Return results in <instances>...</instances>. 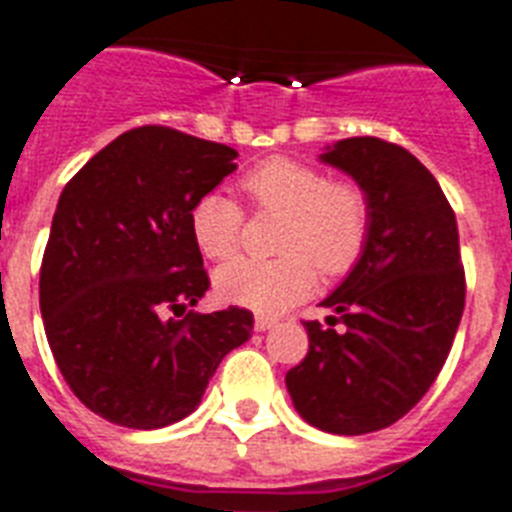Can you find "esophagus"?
I'll return each instance as SVG.
<instances>
[{"label":"esophagus","instance_id":"1","mask_svg":"<svg viewBox=\"0 0 512 512\" xmlns=\"http://www.w3.org/2000/svg\"><path fill=\"white\" fill-rule=\"evenodd\" d=\"M273 326H276V318H268V315H257L255 318L257 331H270Z\"/></svg>","mask_w":512,"mask_h":512}]
</instances>
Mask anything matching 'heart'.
<instances>
[{"label": "heart", "instance_id": "1", "mask_svg": "<svg viewBox=\"0 0 512 512\" xmlns=\"http://www.w3.org/2000/svg\"><path fill=\"white\" fill-rule=\"evenodd\" d=\"M257 210L284 215L276 260L236 257L215 270V292L228 305L255 313H284L315 286V265L326 276L352 268L368 239L371 205L352 181H328L321 168L294 157H268L239 181ZM242 207L220 191L199 197L189 210V231L210 260L239 247Z\"/></svg>", "mask_w": 512, "mask_h": 512}]
</instances>
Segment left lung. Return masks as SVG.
<instances>
[{
    "label": "left lung",
    "mask_w": 512,
    "mask_h": 512,
    "mask_svg": "<svg viewBox=\"0 0 512 512\" xmlns=\"http://www.w3.org/2000/svg\"><path fill=\"white\" fill-rule=\"evenodd\" d=\"M321 162L371 205L355 268L323 299L328 326L307 321L310 350L286 373L297 413L328 434L386 429L429 392L465 307L458 220L442 186L407 149L376 136L326 147Z\"/></svg>",
    "instance_id": "obj_1"
}]
</instances>
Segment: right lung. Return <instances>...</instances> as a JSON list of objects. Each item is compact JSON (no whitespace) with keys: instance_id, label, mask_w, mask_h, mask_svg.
<instances>
[{"instance_id":"1","label":"right lung","mask_w":512,"mask_h":512,"mask_svg":"<svg viewBox=\"0 0 512 512\" xmlns=\"http://www.w3.org/2000/svg\"><path fill=\"white\" fill-rule=\"evenodd\" d=\"M236 157L226 144L141 126L62 189L41 260V318L62 378L105 421L144 431L181 421L252 336L242 307L185 312L210 289L189 210Z\"/></svg>"}]
</instances>
